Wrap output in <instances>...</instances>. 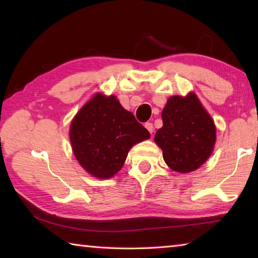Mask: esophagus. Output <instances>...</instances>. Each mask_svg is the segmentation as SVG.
I'll use <instances>...</instances> for the list:
<instances>
[{
  "label": "esophagus",
  "mask_w": 258,
  "mask_h": 258,
  "mask_svg": "<svg viewBox=\"0 0 258 258\" xmlns=\"http://www.w3.org/2000/svg\"><path fill=\"white\" fill-rule=\"evenodd\" d=\"M145 126H146V128L149 131V132L152 134V132H154V125H152V123H146L145 124Z\"/></svg>",
  "instance_id": "1"
}]
</instances>
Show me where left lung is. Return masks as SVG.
Instances as JSON below:
<instances>
[{
    "label": "left lung",
    "mask_w": 258,
    "mask_h": 258,
    "mask_svg": "<svg viewBox=\"0 0 258 258\" xmlns=\"http://www.w3.org/2000/svg\"><path fill=\"white\" fill-rule=\"evenodd\" d=\"M161 119L163 127L156 132L155 142L163 150L165 163L180 173L200 167L213 152L216 131L197 95L169 98Z\"/></svg>",
    "instance_id": "8db88e82"
}]
</instances>
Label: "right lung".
<instances>
[{"label": "right lung", "instance_id": "right-lung-1", "mask_svg": "<svg viewBox=\"0 0 258 258\" xmlns=\"http://www.w3.org/2000/svg\"><path fill=\"white\" fill-rule=\"evenodd\" d=\"M150 133L116 97L97 94L72 121L74 155L86 172L109 178L123 167L131 148Z\"/></svg>", "mask_w": 258, "mask_h": 258}]
</instances>
